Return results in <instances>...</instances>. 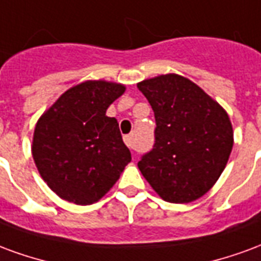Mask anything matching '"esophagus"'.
<instances>
[{
    "label": "esophagus",
    "mask_w": 261,
    "mask_h": 261,
    "mask_svg": "<svg viewBox=\"0 0 261 261\" xmlns=\"http://www.w3.org/2000/svg\"><path fill=\"white\" fill-rule=\"evenodd\" d=\"M123 142H125V144L128 146L129 149H133V138H132V135H126V136H123Z\"/></svg>",
    "instance_id": "esophagus-1"
}]
</instances>
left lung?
Returning <instances> with one entry per match:
<instances>
[{"instance_id": "8db88e82", "label": "left lung", "mask_w": 261, "mask_h": 261, "mask_svg": "<svg viewBox=\"0 0 261 261\" xmlns=\"http://www.w3.org/2000/svg\"><path fill=\"white\" fill-rule=\"evenodd\" d=\"M155 118V143L138 167L155 193L191 203L214 186L229 159L233 129L227 111L188 77L167 73L138 83Z\"/></svg>"}]
</instances>
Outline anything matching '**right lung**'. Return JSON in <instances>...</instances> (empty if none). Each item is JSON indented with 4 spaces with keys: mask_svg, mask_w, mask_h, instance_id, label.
<instances>
[{
    "mask_svg": "<svg viewBox=\"0 0 261 261\" xmlns=\"http://www.w3.org/2000/svg\"><path fill=\"white\" fill-rule=\"evenodd\" d=\"M121 83L86 81L70 87L39 118L32 154L51 191L75 204L101 199L130 163L107 108L125 93Z\"/></svg>",
    "mask_w": 261,
    "mask_h": 261,
    "instance_id": "right-lung-1",
    "label": "right lung"
}]
</instances>
